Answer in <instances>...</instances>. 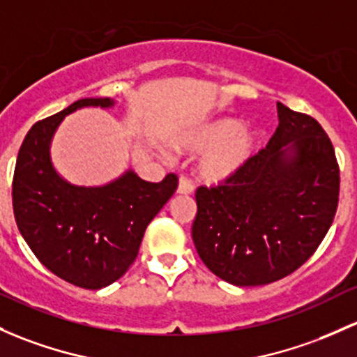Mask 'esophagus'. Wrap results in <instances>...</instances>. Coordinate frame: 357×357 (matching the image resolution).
<instances>
[{
    "label": "esophagus",
    "mask_w": 357,
    "mask_h": 357,
    "mask_svg": "<svg viewBox=\"0 0 357 357\" xmlns=\"http://www.w3.org/2000/svg\"><path fill=\"white\" fill-rule=\"evenodd\" d=\"M176 191H178L179 195H191L193 193V183H191L188 178H185V176H183V178H179L178 190Z\"/></svg>",
    "instance_id": "1"
}]
</instances>
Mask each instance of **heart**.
I'll use <instances>...</instances> for the list:
<instances>
[{
    "label": "heart",
    "instance_id": "b5f03b06",
    "mask_svg": "<svg viewBox=\"0 0 357 357\" xmlns=\"http://www.w3.org/2000/svg\"><path fill=\"white\" fill-rule=\"evenodd\" d=\"M264 140L255 125H241L236 118H219L198 126L181 140L186 152H205L198 162V178L207 185H220L243 172Z\"/></svg>",
    "mask_w": 357,
    "mask_h": 357
}]
</instances>
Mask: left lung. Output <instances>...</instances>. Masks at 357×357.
I'll list each match as a JSON object with an SVG mask.
<instances>
[{
  "label": "left lung",
  "instance_id": "obj_1",
  "mask_svg": "<svg viewBox=\"0 0 357 357\" xmlns=\"http://www.w3.org/2000/svg\"><path fill=\"white\" fill-rule=\"evenodd\" d=\"M279 126L236 178L197 190L191 238L210 272L264 286L298 270L328 232L339 204V164L317 119L277 102Z\"/></svg>",
  "mask_w": 357,
  "mask_h": 357
}]
</instances>
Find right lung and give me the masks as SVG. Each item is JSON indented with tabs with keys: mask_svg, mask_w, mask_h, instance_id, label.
Segmentation results:
<instances>
[{
	"mask_svg": "<svg viewBox=\"0 0 357 357\" xmlns=\"http://www.w3.org/2000/svg\"><path fill=\"white\" fill-rule=\"evenodd\" d=\"M90 106L106 109L114 100L80 99L29 130L11 197L18 231L37 260L73 286L102 289L133 264L145 229L174 195L178 178L167 174L149 183L131 169L102 186H77L61 178L52 166V137L65 116Z\"/></svg>",
	"mask_w": 357,
	"mask_h": 357,
	"instance_id": "add662e5",
	"label": "right lung"
}]
</instances>
